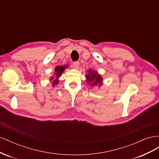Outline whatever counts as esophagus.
Here are the masks:
<instances>
[{"label":"esophagus","mask_w":159,"mask_h":159,"mask_svg":"<svg viewBox=\"0 0 159 159\" xmlns=\"http://www.w3.org/2000/svg\"><path fill=\"white\" fill-rule=\"evenodd\" d=\"M72 66H73V68L75 69H78L80 66V62L79 61L74 62L73 64H72Z\"/></svg>","instance_id":"esophagus-1"}]
</instances>
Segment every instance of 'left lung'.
<instances>
[{"label":"left lung","mask_w":159,"mask_h":159,"mask_svg":"<svg viewBox=\"0 0 159 159\" xmlns=\"http://www.w3.org/2000/svg\"><path fill=\"white\" fill-rule=\"evenodd\" d=\"M89 74L86 75V78H87L88 82L91 83L90 85H97V84H101L102 81V78L101 76L98 74L97 72H95L94 71H92L91 70L89 71Z\"/></svg>","instance_id":"obj_1"}]
</instances>
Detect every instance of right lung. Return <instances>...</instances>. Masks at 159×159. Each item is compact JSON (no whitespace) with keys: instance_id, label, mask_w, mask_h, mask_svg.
<instances>
[{"instance_id":"add662e5","label":"right lung","mask_w":159,"mask_h":159,"mask_svg":"<svg viewBox=\"0 0 159 159\" xmlns=\"http://www.w3.org/2000/svg\"><path fill=\"white\" fill-rule=\"evenodd\" d=\"M66 66H57L56 67V68L55 69L56 71V78H59L60 76V75L61 74L62 72L64 71V70H65V68H66ZM52 80H53V78H52ZM54 84H57V82L56 81H54Z\"/></svg>"}]
</instances>
